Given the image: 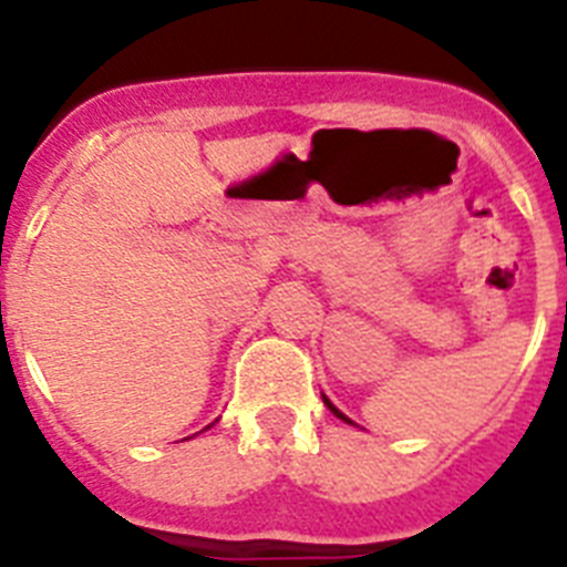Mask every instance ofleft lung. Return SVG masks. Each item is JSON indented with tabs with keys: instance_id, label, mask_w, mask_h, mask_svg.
I'll list each match as a JSON object with an SVG mask.
<instances>
[{
	"instance_id": "1",
	"label": "left lung",
	"mask_w": 567,
	"mask_h": 567,
	"mask_svg": "<svg viewBox=\"0 0 567 567\" xmlns=\"http://www.w3.org/2000/svg\"><path fill=\"white\" fill-rule=\"evenodd\" d=\"M323 403H327V405H329V409H332V414H334V417H340V420H343V423H352V420L346 417V414H343V412H338V409H334V405H332V403H329V400H327V398H323Z\"/></svg>"
}]
</instances>
